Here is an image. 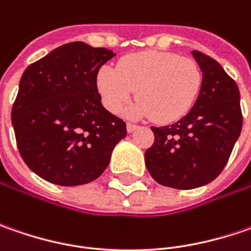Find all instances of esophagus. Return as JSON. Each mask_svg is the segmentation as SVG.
Listing matches in <instances>:
<instances>
[{
	"instance_id": "obj_1",
	"label": "esophagus",
	"mask_w": 251,
	"mask_h": 251,
	"mask_svg": "<svg viewBox=\"0 0 251 251\" xmlns=\"http://www.w3.org/2000/svg\"><path fill=\"white\" fill-rule=\"evenodd\" d=\"M137 128H138V126H135V124H131V123L127 124V131H128V132H134Z\"/></svg>"
}]
</instances>
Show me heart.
Listing matches in <instances>:
<instances>
[{
    "instance_id": "obj_1",
    "label": "heart",
    "mask_w": 251,
    "mask_h": 251,
    "mask_svg": "<svg viewBox=\"0 0 251 251\" xmlns=\"http://www.w3.org/2000/svg\"><path fill=\"white\" fill-rule=\"evenodd\" d=\"M202 74L196 61L166 51H144L124 57L117 68L101 67L96 76L104 107L119 113L137 91L138 100L127 109L134 119L152 117L173 123L196 103Z\"/></svg>"
}]
</instances>
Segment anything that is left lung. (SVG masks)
Returning a JSON list of instances; mask_svg holds the SVG:
<instances>
[{
  "instance_id": "obj_1",
  "label": "left lung",
  "mask_w": 251,
  "mask_h": 251,
  "mask_svg": "<svg viewBox=\"0 0 251 251\" xmlns=\"http://www.w3.org/2000/svg\"><path fill=\"white\" fill-rule=\"evenodd\" d=\"M191 54L202 73L197 100L177 123L151 127L155 142L145 152L153 180L177 190L201 187L219 176L243 123L236 82L214 58Z\"/></svg>"
}]
</instances>
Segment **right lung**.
Instances as JSON below:
<instances>
[{
	"instance_id": "1",
	"label": "right lung",
	"mask_w": 251,
	"mask_h": 251,
	"mask_svg": "<svg viewBox=\"0 0 251 251\" xmlns=\"http://www.w3.org/2000/svg\"><path fill=\"white\" fill-rule=\"evenodd\" d=\"M114 55L74 42L25 70L11 117L21 156L37 176L58 186H81L109 166L127 128L103 107L96 76Z\"/></svg>"
}]
</instances>
